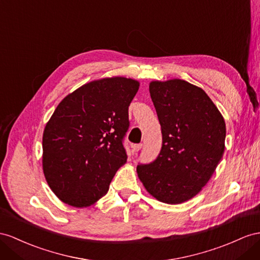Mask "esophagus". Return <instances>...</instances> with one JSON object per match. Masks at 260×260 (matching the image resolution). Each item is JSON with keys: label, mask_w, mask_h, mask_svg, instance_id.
Listing matches in <instances>:
<instances>
[{"label": "esophagus", "mask_w": 260, "mask_h": 260, "mask_svg": "<svg viewBox=\"0 0 260 260\" xmlns=\"http://www.w3.org/2000/svg\"><path fill=\"white\" fill-rule=\"evenodd\" d=\"M143 147V145L142 144H136V145H134L133 146V150H134L135 152H137L138 150H141V148Z\"/></svg>", "instance_id": "1"}]
</instances>
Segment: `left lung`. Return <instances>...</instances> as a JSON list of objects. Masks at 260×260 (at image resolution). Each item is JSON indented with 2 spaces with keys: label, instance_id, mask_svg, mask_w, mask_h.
Here are the masks:
<instances>
[{
  "label": "left lung",
  "instance_id": "obj_1",
  "mask_svg": "<svg viewBox=\"0 0 260 260\" xmlns=\"http://www.w3.org/2000/svg\"><path fill=\"white\" fill-rule=\"evenodd\" d=\"M161 126L162 146L154 161L137 166L145 189L158 201L179 204L208 183L225 148V121L209 95L184 80L149 83Z\"/></svg>",
  "mask_w": 260,
  "mask_h": 260
}]
</instances>
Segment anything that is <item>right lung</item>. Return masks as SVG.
I'll return each instance as SVG.
<instances>
[{"label": "right lung", "instance_id": "right-lung-1", "mask_svg": "<svg viewBox=\"0 0 260 260\" xmlns=\"http://www.w3.org/2000/svg\"><path fill=\"white\" fill-rule=\"evenodd\" d=\"M134 79L94 80L67 95L46 124L43 169L52 192L76 208L94 204L127 160L123 139Z\"/></svg>", "mask_w": 260, "mask_h": 260}]
</instances>
